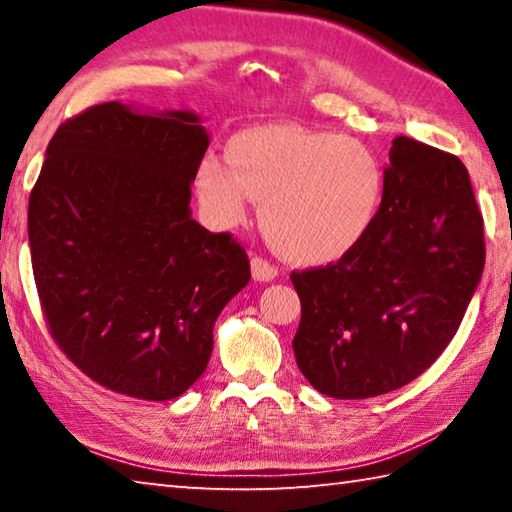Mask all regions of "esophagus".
Returning a JSON list of instances; mask_svg holds the SVG:
<instances>
[{
    "label": "esophagus",
    "mask_w": 512,
    "mask_h": 512,
    "mask_svg": "<svg viewBox=\"0 0 512 512\" xmlns=\"http://www.w3.org/2000/svg\"><path fill=\"white\" fill-rule=\"evenodd\" d=\"M250 268H253V277L257 282H271L277 277V268L271 262H266V259H262V257L250 259Z\"/></svg>",
    "instance_id": "34e87169"
}]
</instances>
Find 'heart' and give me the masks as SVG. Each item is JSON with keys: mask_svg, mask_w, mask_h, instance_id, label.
Masks as SVG:
<instances>
[{"mask_svg": "<svg viewBox=\"0 0 512 512\" xmlns=\"http://www.w3.org/2000/svg\"><path fill=\"white\" fill-rule=\"evenodd\" d=\"M233 167L207 155L196 167V194L216 228L244 223L253 201L264 235L291 262L329 264L359 246L375 223L384 171L354 137L264 126L228 146Z\"/></svg>", "mask_w": 512, "mask_h": 512, "instance_id": "1", "label": "heart"}]
</instances>
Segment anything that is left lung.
Returning a JSON list of instances; mask_svg holds the SVG:
<instances>
[{
  "label": "left lung",
  "mask_w": 512,
  "mask_h": 512,
  "mask_svg": "<svg viewBox=\"0 0 512 512\" xmlns=\"http://www.w3.org/2000/svg\"><path fill=\"white\" fill-rule=\"evenodd\" d=\"M388 158L379 214L359 246L291 273L298 368L336 400L391 393L422 375L454 339L485 264L465 164L404 135Z\"/></svg>",
  "instance_id": "1"
}]
</instances>
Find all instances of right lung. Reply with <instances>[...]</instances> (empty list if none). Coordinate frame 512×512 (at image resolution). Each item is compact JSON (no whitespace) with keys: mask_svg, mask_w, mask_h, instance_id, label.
<instances>
[{"mask_svg":"<svg viewBox=\"0 0 512 512\" xmlns=\"http://www.w3.org/2000/svg\"><path fill=\"white\" fill-rule=\"evenodd\" d=\"M207 146L196 112L119 101L65 121L47 146L29 198L38 296L58 348L115 393L183 395L250 280L246 250L192 219Z\"/></svg>","mask_w":512,"mask_h":512,"instance_id":"right-lung-1","label":"right lung"}]
</instances>
